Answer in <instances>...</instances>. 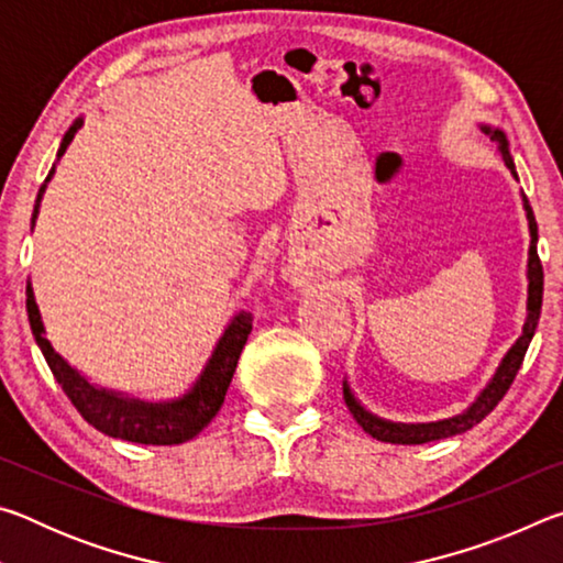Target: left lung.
Masks as SVG:
<instances>
[{
	"label": "left lung",
	"mask_w": 563,
	"mask_h": 563,
	"mask_svg": "<svg viewBox=\"0 0 563 563\" xmlns=\"http://www.w3.org/2000/svg\"><path fill=\"white\" fill-rule=\"evenodd\" d=\"M482 131L487 133L492 141H497L499 154L504 158V164L511 170V176L517 178V168H514V158L509 154V141L504 136V131L492 129V126H482ZM523 201V211H527V221H529V265H527V278H529V298H527V320H523L521 335L509 347L507 355L499 362L497 373L487 383V387L476 395L474 402L464 409L462 415L450 417V419H440V422H427V424H402V422H389V419L377 417L373 412H367L362 407L352 389L347 385V379L342 383V395H345V405L350 409V415L355 417V422L365 430L369 437H375L379 442H389V444H424V442H434V440H444V437H454L462 434L466 430H472L474 424H479L484 417H487L494 407L501 402V397L507 395V389L511 387L514 377H517L523 355H527V347L537 332L539 325V316H541V298H544V268H541L539 253H537V241H539V228H537V218H533L531 206L527 201V196L521 194Z\"/></svg>",
	"instance_id": "obj_1"
}]
</instances>
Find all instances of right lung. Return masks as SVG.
<instances>
[{"instance_id":"right-lung-1","label":"right lung","mask_w":563,"mask_h":563,"mask_svg":"<svg viewBox=\"0 0 563 563\" xmlns=\"http://www.w3.org/2000/svg\"><path fill=\"white\" fill-rule=\"evenodd\" d=\"M81 119H76L71 123V129L64 133L56 158L64 156L66 146L71 144V139L76 136V131L81 129ZM52 176L54 166L40 188V196H36L32 225L36 213H40L42 196ZM26 316H30L32 335L42 350L46 365H49L52 375L56 377V383L62 385L66 397L71 399V405L79 409V415L87 419L91 427H97L99 432L113 437V440H126L139 444H180L194 440V437L218 415V409H221L228 387H231L238 357H241L245 340L253 330L251 312H238L231 320V325L225 328L221 340H218V345L211 360L206 362L201 377L196 379L194 387H190L184 397L168 399V402H144V399L111 393V389L91 385L79 369H74L69 362L52 347V342L44 335V322L40 316V305L34 300L32 283H26Z\"/></svg>"}]
</instances>
